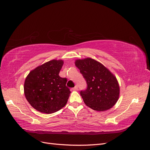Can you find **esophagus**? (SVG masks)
Instances as JSON below:
<instances>
[{
  "instance_id": "1",
  "label": "esophagus",
  "mask_w": 150,
  "mask_h": 150,
  "mask_svg": "<svg viewBox=\"0 0 150 150\" xmlns=\"http://www.w3.org/2000/svg\"><path fill=\"white\" fill-rule=\"evenodd\" d=\"M78 86H75V87L72 88V89L73 90V91H77V90H78Z\"/></svg>"
}]
</instances>
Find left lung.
Instances as JSON below:
<instances>
[{
  "mask_svg": "<svg viewBox=\"0 0 150 150\" xmlns=\"http://www.w3.org/2000/svg\"><path fill=\"white\" fill-rule=\"evenodd\" d=\"M74 64L88 84L87 89L80 93L86 105L98 111H105L114 106L120 93L116 76L101 62L91 57L76 59Z\"/></svg>",
  "mask_w": 150,
  "mask_h": 150,
  "instance_id": "8db88e82",
  "label": "left lung"
}]
</instances>
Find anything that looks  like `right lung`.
I'll return each mask as SVG.
<instances>
[{
  "label": "right lung",
  "mask_w": 150,
  "mask_h": 150,
  "mask_svg": "<svg viewBox=\"0 0 150 150\" xmlns=\"http://www.w3.org/2000/svg\"><path fill=\"white\" fill-rule=\"evenodd\" d=\"M64 64L52 59L36 67L27 76L24 91L27 100L35 110L51 114L66 106L71 91L66 78L59 76Z\"/></svg>",
  "instance_id": "1"
}]
</instances>
